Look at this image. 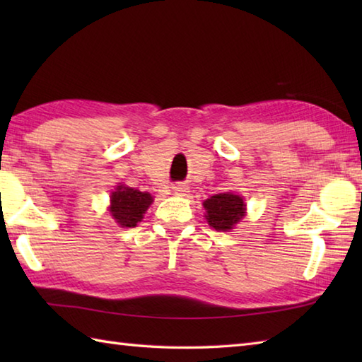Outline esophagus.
Masks as SVG:
<instances>
[{
    "instance_id": "obj_1",
    "label": "esophagus",
    "mask_w": 362,
    "mask_h": 362,
    "mask_svg": "<svg viewBox=\"0 0 362 362\" xmlns=\"http://www.w3.org/2000/svg\"><path fill=\"white\" fill-rule=\"evenodd\" d=\"M173 191L179 196H185L188 193V187L183 185V183H175V185L173 187Z\"/></svg>"
}]
</instances>
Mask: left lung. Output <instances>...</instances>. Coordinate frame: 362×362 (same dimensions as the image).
<instances>
[{"label":"left lung","mask_w":362,"mask_h":362,"mask_svg":"<svg viewBox=\"0 0 362 362\" xmlns=\"http://www.w3.org/2000/svg\"><path fill=\"white\" fill-rule=\"evenodd\" d=\"M204 209L206 210L209 224L218 232L233 228V226L244 216L243 197L232 193L211 196L204 202Z\"/></svg>","instance_id":"8db88e82"}]
</instances>
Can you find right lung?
<instances>
[{
  "instance_id": "obj_1",
  "label": "right lung",
  "mask_w": 362,
  "mask_h": 362,
  "mask_svg": "<svg viewBox=\"0 0 362 362\" xmlns=\"http://www.w3.org/2000/svg\"><path fill=\"white\" fill-rule=\"evenodd\" d=\"M110 213L121 227H136L143 219L144 211L152 204L149 193L119 185L110 196Z\"/></svg>"
}]
</instances>
